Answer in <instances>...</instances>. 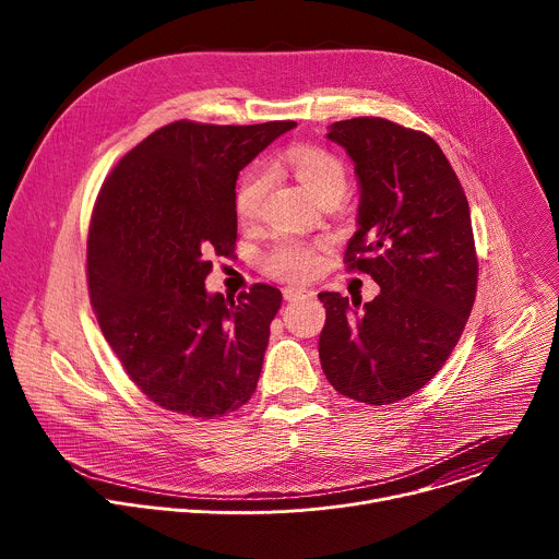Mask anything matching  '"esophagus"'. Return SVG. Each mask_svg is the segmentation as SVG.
<instances>
[{"instance_id": "esophagus-1", "label": "esophagus", "mask_w": 559, "mask_h": 559, "mask_svg": "<svg viewBox=\"0 0 559 559\" xmlns=\"http://www.w3.org/2000/svg\"><path fill=\"white\" fill-rule=\"evenodd\" d=\"M302 294H311L307 287H302V285H287V287H283V296H285V300H296L298 296H302Z\"/></svg>"}]
</instances>
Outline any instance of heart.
Returning <instances> with one entry per match:
<instances>
[{
	"mask_svg": "<svg viewBox=\"0 0 559 559\" xmlns=\"http://www.w3.org/2000/svg\"><path fill=\"white\" fill-rule=\"evenodd\" d=\"M281 164L287 166L296 179L318 199L332 194L343 197L347 173L341 158L323 147L296 145L281 154ZM270 190V170L254 166L246 173L236 190V214L241 221H254L263 212V203ZM263 270L274 278H307L318 267L316 243L305 238L281 236L263 254Z\"/></svg>",
	"mask_w": 559,
	"mask_h": 559,
	"instance_id": "1",
	"label": "heart"
}]
</instances>
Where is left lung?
<instances>
[{
  "label": "left lung",
  "mask_w": 559,
  "mask_h": 559,
  "mask_svg": "<svg viewBox=\"0 0 559 559\" xmlns=\"http://www.w3.org/2000/svg\"><path fill=\"white\" fill-rule=\"evenodd\" d=\"M360 186L358 229L345 263L380 294L360 305L321 292L328 318L318 341L332 386L367 405L423 389L457 345L477 289L466 194L440 145L380 117L330 126Z\"/></svg>",
  "instance_id": "1"
}]
</instances>
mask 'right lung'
I'll return each mask as SVG.
<instances>
[{
	"mask_svg": "<svg viewBox=\"0 0 559 559\" xmlns=\"http://www.w3.org/2000/svg\"><path fill=\"white\" fill-rule=\"evenodd\" d=\"M296 121H175L104 181L88 231V289L104 338L158 407L212 420L243 407L263 367L281 292L207 294L210 257L236 243V179Z\"/></svg>",
	"mask_w": 559,
	"mask_h": 559,
	"instance_id": "obj_1",
	"label": "right lung"
}]
</instances>
